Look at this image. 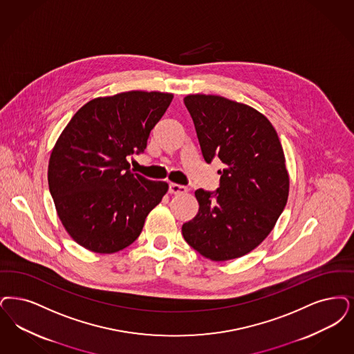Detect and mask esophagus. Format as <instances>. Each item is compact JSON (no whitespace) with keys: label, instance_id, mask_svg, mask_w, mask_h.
I'll return each mask as SVG.
<instances>
[{"label":"esophagus","instance_id":"1","mask_svg":"<svg viewBox=\"0 0 354 354\" xmlns=\"http://www.w3.org/2000/svg\"><path fill=\"white\" fill-rule=\"evenodd\" d=\"M170 192L175 195H182V194L188 192V188L185 185H180V184L170 183Z\"/></svg>","mask_w":354,"mask_h":354}]
</instances>
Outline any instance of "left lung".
I'll use <instances>...</instances> for the list:
<instances>
[{"label":"left lung","instance_id":"obj_1","mask_svg":"<svg viewBox=\"0 0 354 354\" xmlns=\"http://www.w3.org/2000/svg\"><path fill=\"white\" fill-rule=\"evenodd\" d=\"M207 163L220 158V187L198 189V212L182 227L184 240L216 262L240 258L269 236L290 189L278 134L254 108L214 95H188Z\"/></svg>","mask_w":354,"mask_h":354}]
</instances>
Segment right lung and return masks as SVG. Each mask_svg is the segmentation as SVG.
Wrapping results in <instances>:
<instances>
[{"instance_id": "obj_1", "label": "right lung", "mask_w": 354, "mask_h": 354, "mask_svg": "<svg viewBox=\"0 0 354 354\" xmlns=\"http://www.w3.org/2000/svg\"><path fill=\"white\" fill-rule=\"evenodd\" d=\"M171 93L130 91L88 101L64 127L48 162L57 216L80 246L112 254L138 239L147 214L169 189L130 171Z\"/></svg>"}]
</instances>
